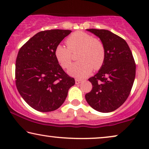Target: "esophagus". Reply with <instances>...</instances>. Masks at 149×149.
Here are the masks:
<instances>
[{
	"mask_svg": "<svg viewBox=\"0 0 149 149\" xmlns=\"http://www.w3.org/2000/svg\"><path fill=\"white\" fill-rule=\"evenodd\" d=\"M81 83V80H80V79H75V83H76L77 85H78Z\"/></svg>",
	"mask_w": 149,
	"mask_h": 149,
	"instance_id": "esophagus-1",
	"label": "esophagus"
}]
</instances>
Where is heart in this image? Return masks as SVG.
I'll list each match as a JSON object with an SVG mask.
<instances>
[{
	"mask_svg": "<svg viewBox=\"0 0 149 149\" xmlns=\"http://www.w3.org/2000/svg\"><path fill=\"white\" fill-rule=\"evenodd\" d=\"M65 47L58 45L55 49V57L63 68L67 69L72 64V53L78 51L79 61L71 66L68 73L71 76L83 79L93 70L102 66L106 58V49L103 42L85 32L78 31L70 34L66 40Z\"/></svg>",
	"mask_w": 149,
	"mask_h": 149,
	"instance_id": "1",
	"label": "heart"
}]
</instances>
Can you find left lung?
<instances>
[{
	"instance_id": "left-lung-1",
	"label": "left lung",
	"mask_w": 149,
	"mask_h": 149,
	"mask_svg": "<svg viewBox=\"0 0 149 149\" xmlns=\"http://www.w3.org/2000/svg\"><path fill=\"white\" fill-rule=\"evenodd\" d=\"M98 36L106 49L104 62L89 79L92 89L85 94L89 106L101 113L115 111L129 96L136 77L133 55L123 38L107 30L87 29Z\"/></svg>"
}]
</instances>
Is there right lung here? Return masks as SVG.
Listing matches in <instances>:
<instances>
[{"mask_svg":"<svg viewBox=\"0 0 149 149\" xmlns=\"http://www.w3.org/2000/svg\"><path fill=\"white\" fill-rule=\"evenodd\" d=\"M72 32L50 30L38 32L18 52L15 64V85L26 103L40 112L60 108L68 89L75 83L59 64L55 49Z\"/></svg>","mask_w":149,"mask_h":149,"instance_id":"add662e5","label":"right lung"}]
</instances>
